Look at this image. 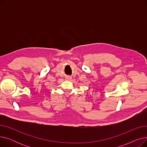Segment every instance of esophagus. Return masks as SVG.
Listing matches in <instances>:
<instances>
[{
    "instance_id": "esophagus-1",
    "label": "esophagus",
    "mask_w": 147,
    "mask_h": 147,
    "mask_svg": "<svg viewBox=\"0 0 147 147\" xmlns=\"http://www.w3.org/2000/svg\"><path fill=\"white\" fill-rule=\"evenodd\" d=\"M66 79L68 80H69L71 79V78H70V77H68V78H66Z\"/></svg>"
}]
</instances>
